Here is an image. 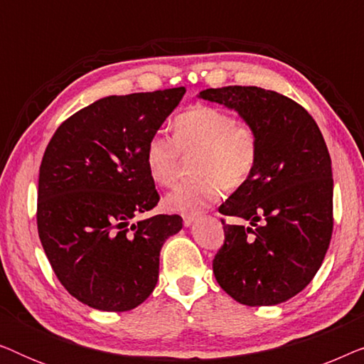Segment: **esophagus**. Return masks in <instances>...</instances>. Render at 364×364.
Wrapping results in <instances>:
<instances>
[{"instance_id":"34e87169","label":"esophagus","mask_w":364,"mask_h":364,"mask_svg":"<svg viewBox=\"0 0 364 364\" xmlns=\"http://www.w3.org/2000/svg\"><path fill=\"white\" fill-rule=\"evenodd\" d=\"M183 225L186 227H191L193 220H196V213H183Z\"/></svg>"}]
</instances>
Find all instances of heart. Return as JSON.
Here are the masks:
<instances>
[{
	"label": "heart",
	"mask_w": 364,
	"mask_h": 364,
	"mask_svg": "<svg viewBox=\"0 0 364 364\" xmlns=\"http://www.w3.org/2000/svg\"><path fill=\"white\" fill-rule=\"evenodd\" d=\"M258 151L260 139L252 122L235 119L222 107L198 104L177 114L172 137L157 132L149 139L144 162L154 183L171 187L182 157H193L192 171L198 177L164 198L168 212L191 213L217 200L222 186L228 191L242 187L257 166Z\"/></svg>",
	"instance_id": "b5f03b06"
}]
</instances>
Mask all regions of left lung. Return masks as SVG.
<instances>
[{
	"mask_svg": "<svg viewBox=\"0 0 364 364\" xmlns=\"http://www.w3.org/2000/svg\"><path fill=\"white\" fill-rule=\"evenodd\" d=\"M198 97L235 109L260 139L252 176L218 207L250 222L222 218L218 285L248 306L290 300L320 270L333 233L331 159L320 127L293 99L257 86L205 89Z\"/></svg>",
	"mask_w": 364,
	"mask_h": 364,
	"instance_id": "left-lung-1",
	"label": "left lung"
}]
</instances>
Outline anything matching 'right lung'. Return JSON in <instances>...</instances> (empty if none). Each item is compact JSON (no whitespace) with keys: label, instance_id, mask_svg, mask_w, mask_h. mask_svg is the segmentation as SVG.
Instances as JSON below:
<instances>
[{"label":"right lung","instance_id":"right-lung-1","mask_svg":"<svg viewBox=\"0 0 364 364\" xmlns=\"http://www.w3.org/2000/svg\"><path fill=\"white\" fill-rule=\"evenodd\" d=\"M186 87L109 96L68 117L44 151L38 233L61 285L84 305L127 311L156 288L181 215L131 223L159 203L144 151Z\"/></svg>","mask_w":364,"mask_h":364}]
</instances>
